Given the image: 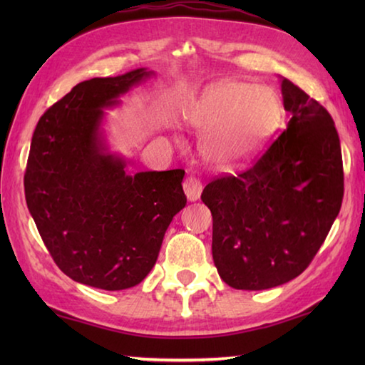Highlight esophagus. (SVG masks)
<instances>
[{
  "label": "esophagus",
  "instance_id": "esophagus-1",
  "mask_svg": "<svg viewBox=\"0 0 365 365\" xmlns=\"http://www.w3.org/2000/svg\"><path fill=\"white\" fill-rule=\"evenodd\" d=\"M183 190L185 195L188 197V201H197L202 193V183L197 180L196 177H188L187 180L183 182Z\"/></svg>",
  "mask_w": 365,
  "mask_h": 365
}]
</instances>
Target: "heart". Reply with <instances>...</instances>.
<instances>
[{
	"mask_svg": "<svg viewBox=\"0 0 365 365\" xmlns=\"http://www.w3.org/2000/svg\"><path fill=\"white\" fill-rule=\"evenodd\" d=\"M277 113L279 100L267 86L224 80L205 91L190 110L188 123L202 137L205 160L230 169L261 150Z\"/></svg>",
	"mask_w": 365,
	"mask_h": 365,
	"instance_id": "obj_1",
	"label": "heart"
}]
</instances>
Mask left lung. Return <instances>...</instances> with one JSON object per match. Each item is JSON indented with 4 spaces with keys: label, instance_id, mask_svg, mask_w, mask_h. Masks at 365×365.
Segmentation results:
<instances>
[{
    "label": "left lung",
    "instance_id": "1",
    "mask_svg": "<svg viewBox=\"0 0 365 365\" xmlns=\"http://www.w3.org/2000/svg\"><path fill=\"white\" fill-rule=\"evenodd\" d=\"M292 115L267 151L238 175L206 185L212 257L220 279L259 292L298 277L335 222L343 201L338 132L324 106L280 77Z\"/></svg>",
    "mask_w": 365,
    "mask_h": 365
}]
</instances>
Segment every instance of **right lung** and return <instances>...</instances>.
<instances>
[{
  "mask_svg": "<svg viewBox=\"0 0 365 365\" xmlns=\"http://www.w3.org/2000/svg\"><path fill=\"white\" fill-rule=\"evenodd\" d=\"M151 77L140 67L80 82L41 115L30 145L24 187L43 243L67 277L108 292L143 282L187 205L185 170L132 174L104 132L106 109Z\"/></svg>",
  "mask_w": 365,
  "mask_h": 365,
  "instance_id": "obj_1",
  "label": "right lung"
}]
</instances>
